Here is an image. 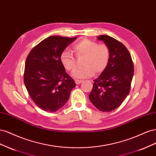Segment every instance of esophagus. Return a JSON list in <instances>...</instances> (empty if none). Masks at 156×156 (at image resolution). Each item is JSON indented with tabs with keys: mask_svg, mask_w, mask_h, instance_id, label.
Here are the masks:
<instances>
[{
	"mask_svg": "<svg viewBox=\"0 0 156 156\" xmlns=\"http://www.w3.org/2000/svg\"><path fill=\"white\" fill-rule=\"evenodd\" d=\"M83 81L82 80H75V83L76 84H77V85H78V84L81 83Z\"/></svg>",
	"mask_w": 156,
	"mask_h": 156,
	"instance_id": "34e87169",
	"label": "esophagus"
}]
</instances>
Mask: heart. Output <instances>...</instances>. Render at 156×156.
Masks as SVG:
<instances>
[{
    "mask_svg": "<svg viewBox=\"0 0 156 156\" xmlns=\"http://www.w3.org/2000/svg\"><path fill=\"white\" fill-rule=\"evenodd\" d=\"M77 58L84 57L82 68L76 70L73 76L78 79L91 77L101 74L107 67L110 59V50L105 44H99L89 39H83L73 46ZM61 63L64 68L70 72L76 68V61L69 51H64L60 56Z\"/></svg>",
    "mask_w": 156,
    "mask_h": 156,
    "instance_id": "heart-1",
    "label": "heart"
}]
</instances>
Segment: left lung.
Wrapping results in <instances>:
<instances>
[{
	"label": "left lung",
	"mask_w": 156,
	"mask_h": 156,
	"mask_svg": "<svg viewBox=\"0 0 156 156\" xmlns=\"http://www.w3.org/2000/svg\"><path fill=\"white\" fill-rule=\"evenodd\" d=\"M110 50L107 67L93 82L89 98L102 112H111L121 105L130 91L134 66L129 52L122 43L108 35H101Z\"/></svg>",
	"instance_id": "obj_1"
}]
</instances>
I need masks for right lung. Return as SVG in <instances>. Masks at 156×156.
Listing matches in <instances>:
<instances>
[{
    "label": "right lung",
    "mask_w": 156,
    "mask_h": 156,
    "mask_svg": "<svg viewBox=\"0 0 156 156\" xmlns=\"http://www.w3.org/2000/svg\"><path fill=\"white\" fill-rule=\"evenodd\" d=\"M76 38L48 37L34 47L27 57L25 86L34 103L43 110L53 112L63 107L76 87L74 80L65 72L60 56Z\"/></svg>",
    "instance_id": "right-lung-1"
}]
</instances>
